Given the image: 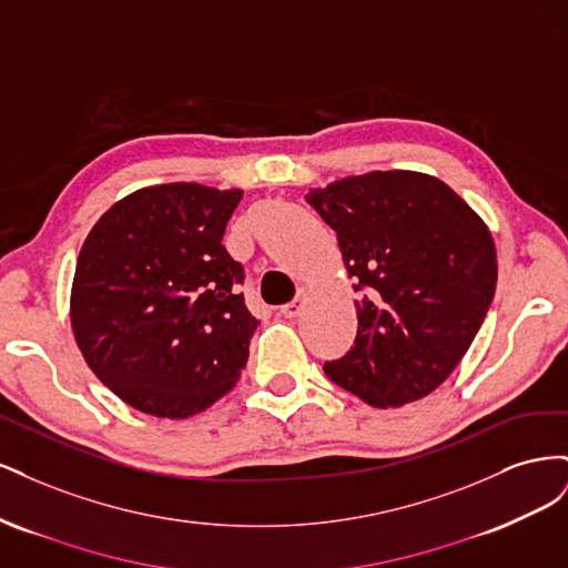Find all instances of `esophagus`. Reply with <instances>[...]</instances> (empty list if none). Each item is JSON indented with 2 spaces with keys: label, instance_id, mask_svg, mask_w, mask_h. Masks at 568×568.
<instances>
[{
  "label": "esophagus",
  "instance_id": "obj_1",
  "mask_svg": "<svg viewBox=\"0 0 568 568\" xmlns=\"http://www.w3.org/2000/svg\"><path fill=\"white\" fill-rule=\"evenodd\" d=\"M305 298H307V294H305V291L301 288L294 301L286 303V305H282V315H284V317H298V315H301V311H303V303H305Z\"/></svg>",
  "mask_w": 568,
  "mask_h": 568
}]
</instances>
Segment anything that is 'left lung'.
I'll return each mask as SVG.
<instances>
[{"instance_id": "8db88e82", "label": "left lung", "mask_w": 568, "mask_h": 568, "mask_svg": "<svg viewBox=\"0 0 568 568\" xmlns=\"http://www.w3.org/2000/svg\"><path fill=\"white\" fill-rule=\"evenodd\" d=\"M336 232L359 291L353 348L324 374L372 407L436 390L469 351L495 296L493 236L453 189L376 170L305 196Z\"/></svg>"}]
</instances>
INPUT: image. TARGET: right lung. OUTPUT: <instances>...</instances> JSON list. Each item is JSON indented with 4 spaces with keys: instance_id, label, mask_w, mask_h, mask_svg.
Wrapping results in <instances>:
<instances>
[{
    "instance_id": "add662e5",
    "label": "right lung",
    "mask_w": 568,
    "mask_h": 568,
    "mask_svg": "<svg viewBox=\"0 0 568 568\" xmlns=\"http://www.w3.org/2000/svg\"><path fill=\"white\" fill-rule=\"evenodd\" d=\"M242 189H136L80 248L71 324L84 363L144 415L186 419L234 388L257 320L222 246Z\"/></svg>"
}]
</instances>
